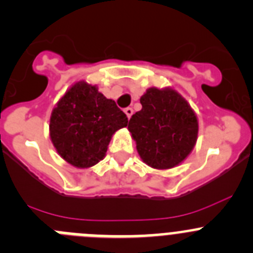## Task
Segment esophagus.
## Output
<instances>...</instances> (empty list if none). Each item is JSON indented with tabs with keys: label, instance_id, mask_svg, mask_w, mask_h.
Returning a JSON list of instances; mask_svg holds the SVG:
<instances>
[{
	"label": "esophagus",
	"instance_id": "34e87169",
	"mask_svg": "<svg viewBox=\"0 0 253 253\" xmlns=\"http://www.w3.org/2000/svg\"><path fill=\"white\" fill-rule=\"evenodd\" d=\"M125 113H126L128 119H131V116L133 115V110H132L131 107H127V108H125Z\"/></svg>",
	"mask_w": 253,
	"mask_h": 253
}]
</instances>
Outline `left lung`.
I'll return each instance as SVG.
<instances>
[{"label":"left lung","mask_w":253,"mask_h":253,"mask_svg":"<svg viewBox=\"0 0 253 253\" xmlns=\"http://www.w3.org/2000/svg\"><path fill=\"white\" fill-rule=\"evenodd\" d=\"M128 131L145 164L157 169L177 166L193 150L198 121L187 101L172 88L151 87L140 98Z\"/></svg>","instance_id":"obj_1"}]
</instances>
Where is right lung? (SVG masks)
<instances>
[{
    "instance_id": "add662e5",
    "label": "right lung",
    "mask_w": 253,
    "mask_h": 253,
    "mask_svg": "<svg viewBox=\"0 0 253 253\" xmlns=\"http://www.w3.org/2000/svg\"><path fill=\"white\" fill-rule=\"evenodd\" d=\"M127 116L97 86L84 81L67 89L49 119V137L58 155L79 169L105 157L112 134L127 126Z\"/></svg>"
}]
</instances>
